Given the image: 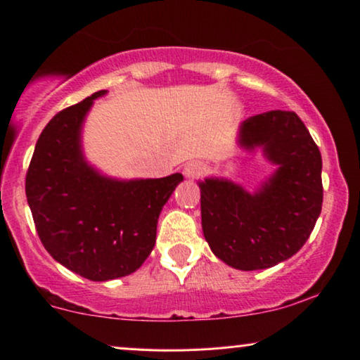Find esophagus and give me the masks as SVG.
<instances>
[{
    "label": "esophagus",
    "mask_w": 360,
    "mask_h": 360,
    "mask_svg": "<svg viewBox=\"0 0 360 360\" xmlns=\"http://www.w3.org/2000/svg\"><path fill=\"white\" fill-rule=\"evenodd\" d=\"M204 172H206V165L201 161H191L184 166V174H186V177H189V179H194V177L202 176Z\"/></svg>",
    "instance_id": "obj_1"
}]
</instances>
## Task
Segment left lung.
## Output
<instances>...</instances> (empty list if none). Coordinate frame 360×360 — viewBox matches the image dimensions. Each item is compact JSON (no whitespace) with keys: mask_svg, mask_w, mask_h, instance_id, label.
<instances>
[{"mask_svg":"<svg viewBox=\"0 0 360 360\" xmlns=\"http://www.w3.org/2000/svg\"><path fill=\"white\" fill-rule=\"evenodd\" d=\"M245 149L262 146L277 171L256 194L226 179L201 188L204 238L227 266L257 271L292 257L306 244L322 209V158L294 111H267L239 129Z\"/></svg>","mask_w":360,"mask_h":360,"instance_id":"obj_1","label":"left lung"}]
</instances>
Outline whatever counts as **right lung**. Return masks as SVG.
<instances>
[{
  "mask_svg": "<svg viewBox=\"0 0 360 360\" xmlns=\"http://www.w3.org/2000/svg\"><path fill=\"white\" fill-rule=\"evenodd\" d=\"M106 91L59 111L41 133L26 172V198L44 249L89 281L131 274L156 243L161 209L183 174L116 181L88 166L81 126Z\"/></svg>",
  "mask_w": 360,
  "mask_h": 360,
  "instance_id": "obj_1",
  "label": "right lung"
}]
</instances>
